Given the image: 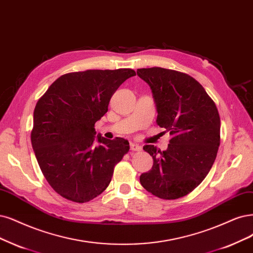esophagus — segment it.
I'll list each match as a JSON object with an SVG mask.
<instances>
[{"label":"esophagus","mask_w":253,"mask_h":253,"mask_svg":"<svg viewBox=\"0 0 253 253\" xmlns=\"http://www.w3.org/2000/svg\"><path fill=\"white\" fill-rule=\"evenodd\" d=\"M130 149H131L132 151H141L142 150V147L137 145V144H134V143H131L130 144Z\"/></svg>","instance_id":"esophagus-1"}]
</instances>
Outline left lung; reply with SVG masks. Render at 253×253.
Segmentation results:
<instances>
[{
    "mask_svg": "<svg viewBox=\"0 0 253 253\" xmlns=\"http://www.w3.org/2000/svg\"><path fill=\"white\" fill-rule=\"evenodd\" d=\"M136 73L152 89L157 125L172 136L166 151L153 145L144 147L153 158V167L139 181L158 198H181L203 181L216 160L220 146L218 108L188 74L157 67L137 69Z\"/></svg>",
    "mask_w": 253,
    "mask_h": 253,
    "instance_id": "1",
    "label": "left lung"
}]
</instances>
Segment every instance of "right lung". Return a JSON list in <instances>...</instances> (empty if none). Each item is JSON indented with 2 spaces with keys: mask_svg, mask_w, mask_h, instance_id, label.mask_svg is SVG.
<instances>
[{
  "mask_svg": "<svg viewBox=\"0 0 253 253\" xmlns=\"http://www.w3.org/2000/svg\"><path fill=\"white\" fill-rule=\"evenodd\" d=\"M131 69L87 70L56 79L36 103L31 143L46 181L61 197L84 203L105 191L115 167L129 151L127 139L98 136L95 124Z\"/></svg>",
  "mask_w": 253,
  "mask_h": 253,
  "instance_id": "1",
  "label": "right lung"
}]
</instances>
